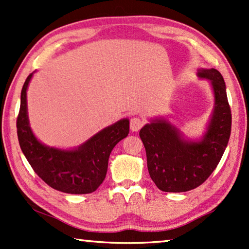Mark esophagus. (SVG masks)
Instances as JSON below:
<instances>
[{
	"instance_id": "34e87169",
	"label": "esophagus",
	"mask_w": 249,
	"mask_h": 249,
	"mask_svg": "<svg viewBox=\"0 0 249 249\" xmlns=\"http://www.w3.org/2000/svg\"><path fill=\"white\" fill-rule=\"evenodd\" d=\"M144 124V121L141 118H133L130 120V129L133 131H138Z\"/></svg>"
}]
</instances>
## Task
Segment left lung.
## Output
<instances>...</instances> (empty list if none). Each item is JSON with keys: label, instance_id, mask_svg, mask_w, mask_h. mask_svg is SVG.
<instances>
[{"label": "left lung", "instance_id": "8db88e82", "mask_svg": "<svg viewBox=\"0 0 249 249\" xmlns=\"http://www.w3.org/2000/svg\"><path fill=\"white\" fill-rule=\"evenodd\" d=\"M197 76L208 79L214 93L213 113L199 140L185 139L163 118L151 120L139 133L150 177L162 192L183 193L200 186L217 167L230 138L231 110L223 76L215 68H200Z\"/></svg>", "mask_w": 249, "mask_h": 249}]
</instances>
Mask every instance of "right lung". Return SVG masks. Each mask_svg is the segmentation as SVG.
I'll return each mask as SVG.
<instances>
[{
    "label": "right lung",
    "instance_id": "obj_1",
    "mask_svg": "<svg viewBox=\"0 0 249 249\" xmlns=\"http://www.w3.org/2000/svg\"><path fill=\"white\" fill-rule=\"evenodd\" d=\"M35 72V71H34ZM21 91L17 134L21 150L35 173L50 187L72 195L96 190L107 174L111 151L129 133V120L122 119L71 150L48 146L36 138L30 126L26 91L33 73Z\"/></svg>",
    "mask_w": 249,
    "mask_h": 249
}]
</instances>
